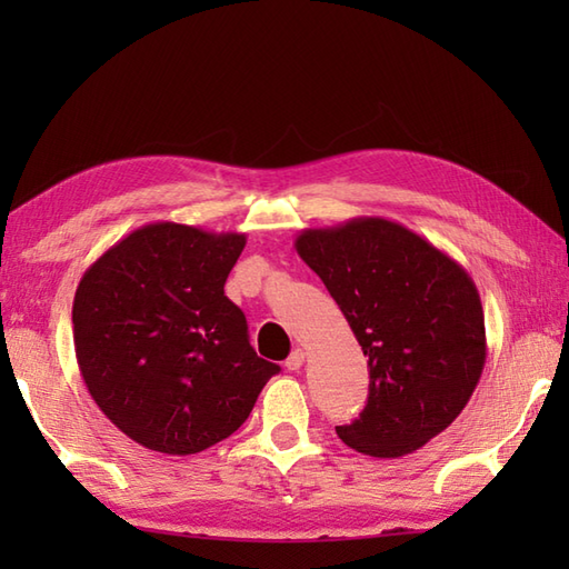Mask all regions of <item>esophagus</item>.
I'll use <instances>...</instances> for the list:
<instances>
[{
    "label": "esophagus",
    "mask_w": 569,
    "mask_h": 569,
    "mask_svg": "<svg viewBox=\"0 0 569 569\" xmlns=\"http://www.w3.org/2000/svg\"><path fill=\"white\" fill-rule=\"evenodd\" d=\"M303 365H306V352H303V349H293L291 357L286 359V369L288 371H298Z\"/></svg>",
    "instance_id": "1"
}]
</instances>
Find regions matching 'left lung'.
Returning a JSON list of instances; mask_svg holds the SVG:
<instances>
[{"label": "left lung", "instance_id": "1", "mask_svg": "<svg viewBox=\"0 0 569 569\" xmlns=\"http://www.w3.org/2000/svg\"><path fill=\"white\" fill-rule=\"evenodd\" d=\"M296 251L316 271L369 357V398L337 426L345 445L403 457L462 413L487 361L475 281L428 239L383 217L306 229Z\"/></svg>", "mask_w": 569, "mask_h": 569}]
</instances>
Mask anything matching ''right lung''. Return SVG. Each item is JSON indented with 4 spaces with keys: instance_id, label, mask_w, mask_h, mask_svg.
<instances>
[{
    "instance_id": "add662e5",
    "label": "right lung",
    "mask_w": 569,
    "mask_h": 569,
    "mask_svg": "<svg viewBox=\"0 0 569 569\" xmlns=\"http://www.w3.org/2000/svg\"><path fill=\"white\" fill-rule=\"evenodd\" d=\"M247 237L153 222L82 273L72 300L78 367L94 403L131 440L196 455L229 438L273 373L249 345L224 281Z\"/></svg>"
}]
</instances>
